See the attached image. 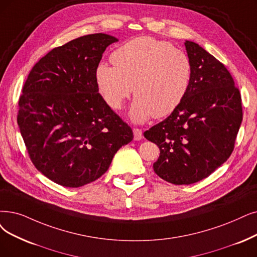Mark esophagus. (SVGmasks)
I'll list each match as a JSON object with an SVG mask.
<instances>
[{
  "label": "esophagus",
  "instance_id": "obj_1",
  "mask_svg": "<svg viewBox=\"0 0 257 257\" xmlns=\"http://www.w3.org/2000/svg\"><path fill=\"white\" fill-rule=\"evenodd\" d=\"M133 133H134V139L135 140H141L143 138L142 131L140 128H133Z\"/></svg>",
  "mask_w": 257,
  "mask_h": 257
}]
</instances>
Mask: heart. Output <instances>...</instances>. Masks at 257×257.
Segmentation results:
<instances>
[{"mask_svg":"<svg viewBox=\"0 0 257 257\" xmlns=\"http://www.w3.org/2000/svg\"><path fill=\"white\" fill-rule=\"evenodd\" d=\"M110 60L114 66L101 63L96 69L100 94L110 108L120 109L134 89L130 117L136 123L170 115L188 93L191 61L167 41L147 36L132 39Z\"/></svg>","mask_w":257,"mask_h":257,"instance_id":"1","label":"heart"}]
</instances>
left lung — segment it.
<instances>
[{
  "label": "left lung",
  "mask_w": 257,
  "mask_h": 257,
  "mask_svg": "<svg viewBox=\"0 0 257 257\" xmlns=\"http://www.w3.org/2000/svg\"><path fill=\"white\" fill-rule=\"evenodd\" d=\"M192 80L180 105L143 133L160 155L153 168L173 184L195 183L228 160L242 121L241 97L228 69L192 41H186Z\"/></svg>",
  "instance_id": "left-lung-1"
}]
</instances>
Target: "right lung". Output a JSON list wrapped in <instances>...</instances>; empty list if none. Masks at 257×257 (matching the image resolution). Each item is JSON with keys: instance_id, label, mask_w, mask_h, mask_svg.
Instances as JSON below:
<instances>
[{"instance_id": "obj_1", "label": "right lung", "mask_w": 257, "mask_h": 257, "mask_svg": "<svg viewBox=\"0 0 257 257\" xmlns=\"http://www.w3.org/2000/svg\"><path fill=\"white\" fill-rule=\"evenodd\" d=\"M118 39L87 35L54 48L33 67L19 100L18 124L39 172L66 188L101 177L133 131L99 94L96 69Z\"/></svg>"}]
</instances>
